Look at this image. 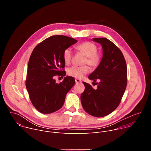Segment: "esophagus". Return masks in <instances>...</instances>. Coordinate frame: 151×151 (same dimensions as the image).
Returning <instances> with one entry per match:
<instances>
[{
	"instance_id": "1",
	"label": "esophagus",
	"mask_w": 151,
	"mask_h": 151,
	"mask_svg": "<svg viewBox=\"0 0 151 151\" xmlns=\"http://www.w3.org/2000/svg\"><path fill=\"white\" fill-rule=\"evenodd\" d=\"M75 82H76V83H81V82H82V81H81V79H77V78L75 79Z\"/></svg>"
}]
</instances>
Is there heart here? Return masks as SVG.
Segmentation results:
<instances>
[{"label":"heart","mask_w":151,"mask_h":151,"mask_svg":"<svg viewBox=\"0 0 151 151\" xmlns=\"http://www.w3.org/2000/svg\"><path fill=\"white\" fill-rule=\"evenodd\" d=\"M76 50L82 52L86 58L84 60L85 64H88L92 67H97L100 61V56L97 52V47L96 44L91 42H85L76 47ZM73 52L70 48H66L63 52V59L66 64L70 63ZM90 71V68L87 66H73L68 70V74L76 78H82L85 75L87 74Z\"/></svg>","instance_id":"1"}]
</instances>
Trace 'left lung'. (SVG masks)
<instances>
[{
	"instance_id": "left-lung-1",
	"label": "left lung",
	"mask_w": 151,
	"mask_h": 151,
	"mask_svg": "<svg viewBox=\"0 0 151 151\" xmlns=\"http://www.w3.org/2000/svg\"><path fill=\"white\" fill-rule=\"evenodd\" d=\"M101 44L103 57L97 69L88 78L98 83L94 90L83 82L85 90L81 96L83 109L95 117H103L114 111L119 104L127 87V68L121 50L106 37L94 38Z\"/></svg>"
}]
</instances>
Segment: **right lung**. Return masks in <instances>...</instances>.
<instances>
[{"label": "right lung", "mask_w": 151, "mask_h": 151, "mask_svg": "<svg viewBox=\"0 0 151 151\" xmlns=\"http://www.w3.org/2000/svg\"><path fill=\"white\" fill-rule=\"evenodd\" d=\"M78 42L62 35L52 36L43 40L34 48L27 68L26 86L30 99L40 113L48 114L63 106L67 93L75 83L74 78L66 76L60 83L55 75H66L63 69L65 62L63 52Z\"/></svg>", "instance_id": "1"}]
</instances>
